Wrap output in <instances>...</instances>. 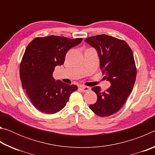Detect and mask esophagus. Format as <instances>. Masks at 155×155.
Instances as JSON below:
<instances>
[{
  "label": "esophagus",
  "instance_id": "1",
  "mask_svg": "<svg viewBox=\"0 0 155 155\" xmlns=\"http://www.w3.org/2000/svg\"><path fill=\"white\" fill-rule=\"evenodd\" d=\"M80 88L83 92H87V91H89L90 90V88L89 87H87V86H81Z\"/></svg>",
  "mask_w": 155,
  "mask_h": 155
}]
</instances>
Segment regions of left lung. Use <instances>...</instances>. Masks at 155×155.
<instances>
[{
  "label": "left lung",
  "instance_id": "obj_1",
  "mask_svg": "<svg viewBox=\"0 0 155 155\" xmlns=\"http://www.w3.org/2000/svg\"><path fill=\"white\" fill-rule=\"evenodd\" d=\"M85 41L96 49L103 74L111 85L104 91L99 86L91 88L98 99L90 109L98 116H109L122 108L134 86L137 69L133 51L125 41L105 34Z\"/></svg>",
  "mask_w": 155,
  "mask_h": 155
}]
</instances>
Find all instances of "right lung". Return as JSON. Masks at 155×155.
<instances>
[{
  "label": "right lung",
  "mask_w": 155,
  "mask_h": 155,
  "mask_svg": "<svg viewBox=\"0 0 155 155\" xmlns=\"http://www.w3.org/2000/svg\"><path fill=\"white\" fill-rule=\"evenodd\" d=\"M82 40L50 35L36 38L28 44L20 63V77L22 88L39 111L56 114L77 90V85L55 81L52 74L55 66L64 64L67 52Z\"/></svg>",
  "instance_id": "right-lung-1"
}]
</instances>
